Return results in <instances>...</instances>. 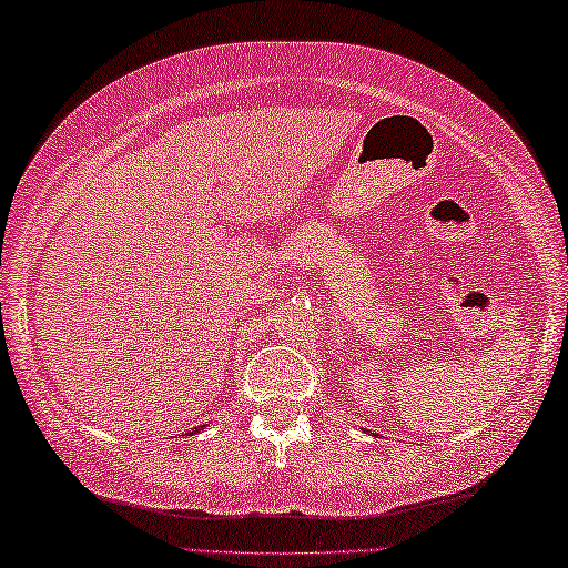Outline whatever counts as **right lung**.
<instances>
[{
	"instance_id": "right-lung-1",
	"label": "right lung",
	"mask_w": 568,
	"mask_h": 568,
	"mask_svg": "<svg viewBox=\"0 0 568 568\" xmlns=\"http://www.w3.org/2000/svg\"><path fill=\"white\" fill-rule=\"evenodd\" d=\"M196 432H201V429H193V432H189V437H193V434H196Z\"/></svg>"
}]
</instances>
